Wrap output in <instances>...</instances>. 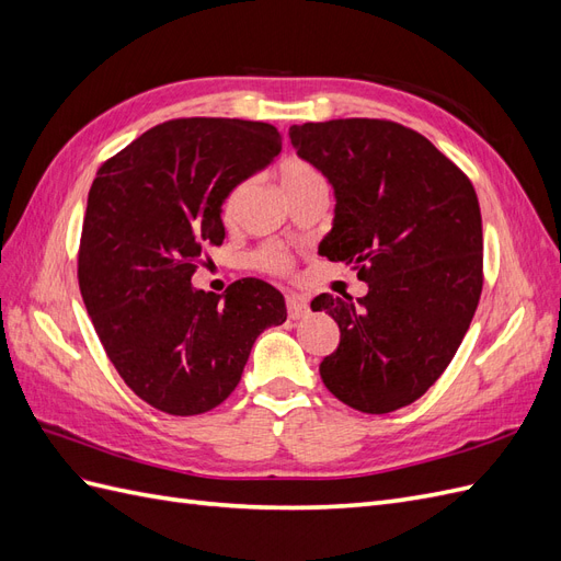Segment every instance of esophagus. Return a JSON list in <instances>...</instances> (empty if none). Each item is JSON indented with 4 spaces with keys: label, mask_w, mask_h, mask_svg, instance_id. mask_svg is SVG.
Instances as JSON below:
<instances>
[{
    "label": "esophagus",
    "mask_w": 561,
    "mask_h": 561,
    "mask_svg": "<svg viewBox=\"0 0 561 561\" xmlns=\"http://www.w3.org/2000/svg\"><path fill=\"white\" fill-rule=\"evenodd\" d=\"M285 304H287V316H290L293 320H299V318H307L309 316V299L304 295H297V293H290L285 297Z\"/></svg>",
    "instance_id": "esophagus-1"
}]
</instances>
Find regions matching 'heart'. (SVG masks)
Masks as SVG:
<instances>
[{"instance_id": "heart-1", "label": "heart", "mask_w": 561, "mask_h": 561, "mask_svg": "<svg viewBox=\"0 0 561 561\" xmlns=\"http://www.w3.org/2000/svg\"><path fill=\"white\" fill-rule=\"evenodd\" d=\"M278 180H280L283 190L290 192V190H295V186H301V184H307V182L320 180V175H318V171H316L311 163L301 161L297 157H287L278 165ZM243 194H245V184L243 182L236 184L233 190L227 194V198L222 203V219H225L227 225H231L233 219H236V215H239ZM257 264L262 268L271 271V274H283V271L290 266V260H287L285 254L278 252V250H262L257 254Z\"/></svg>"}]
</instances>
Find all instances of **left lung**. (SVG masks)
<instances>
[{
  "mask_svg": "<svg viewBox=\"0 0 561 561\" xmlns=\"http://www.w3.org/2000/svg\"><path fill=\"white\" fill-rule=\"evenodd\" d=\"M290 140L334 190L332 229L318 252L353 264L367 283L365 297L311 304L342 332L320 379L358 412L400 410L447 369L478 309V194L431 140L393 122L304 124Z\"/></svg>",
  "mask_w": 561,
  "mask_h": 561,
  "instance_id": "8db88e82",
  "label": "left lung"
}]
</instances>
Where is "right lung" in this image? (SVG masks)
Returning a JSON list of instances; mask_svg holds the SVG:
<instances>
[{
    "label": "right lung",
    "mask_w": 561,
    "mask_h": 561,
    "mask_svg": "<svg viewBox=\"0 0 561 561\" xmlns=\"http://www.w3.org/2000/svg\"><path fill=\"white\" fill-rule=\"evenodd\" d=\"M280 154V133L243 118H175L100 165L79 248V287L107 358L135 396L173 416L225 402L254 339L283 325L274 285L219 297L192 285L222 245V203Z\"/></svg>",
    "instance_id": "obj_1"
}]
</instances>
